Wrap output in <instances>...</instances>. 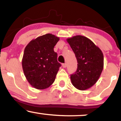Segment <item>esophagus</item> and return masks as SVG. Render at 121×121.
I'll return each mask as SVG.
<instances>
[{
  "instance_id": "1",
  "label": "esophagus",
  "mask_w": 121,
  "mask_h": 121,
  "mask_svg": "<svg viewBox=\"0 0 121 121\" xmlns=\"http://www.w3.org/2000/svg\"><path fill=\"white\" fill-rule=\"evenodd\" d=\"M62 67H63V68H66V67L67 65H66V63H65V64H62Z\"/></svg>"
}]
</instances>
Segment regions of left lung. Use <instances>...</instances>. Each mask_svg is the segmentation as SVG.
Wrapping results in <instances>:
<instances>
[{"instance_id":"obj_1","label":"left lung","mask_w":121,"mask_h":121,"mask_svg":"<svg viewBox=\"0 0 121 121\" xmlns=\"http://www.w3.org/2000/svg\"><path fill=\"white\" fill-rule=\"evenodd\" d=\"M76 57L78 68L70 79L73 85L79 90L93 86L100 78L104 68L101 50L90 39L75 35L66 39Z\"/></svg>"}]
</instances>
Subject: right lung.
<instances>
[{
  "label": "right lung",
  "mask_w": 121,
  "mask_h": 121,
  "mask_svg": "<svg viewBox=\"0 0 121 121\" xmlns=\"http://www.w3.org/2000/svg\"><path fill=\"white\" fill-rule=\"evenodd\" d=\"M59 37L47 34L33 39L24 49L22 60L23 72L30 85L44 90L54 82L61 64L53 48Z\"/></svg>",
  "instance_id": "add662e5"
}]
</instances>
